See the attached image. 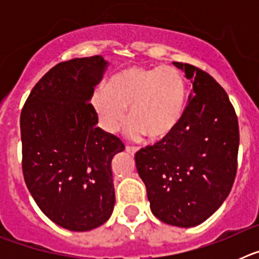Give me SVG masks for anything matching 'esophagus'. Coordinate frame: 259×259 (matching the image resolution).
I'll return each instance as SVG.
<instances>
[{
	"label": "esophagus",
	"instance_id": "1",
	"mask_svg": "<svg viewBox=\"0 0 259 259\" xmlns=\"http://www.w3.org/2000/svg\"><path fill=\"white\" fill-rule=\"evenodd\" d=\"M125 152L130 153V154H135L137 152V148H135V146H125Z\"/></svg>",
	"mask_w": 259,
	"mask_h": 259
}]
</instances>
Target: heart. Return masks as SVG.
Wrapping results in <instances>:
<instances>
[{"instance_id": "heart-1", "label": "heart", "mask_w": 259, "mask_h": 259, "mask_svg": "<svg viewBox=\"0 0 259 259\" xmlns=\"http://www.w3.org/2000/svg\"><path fill=\"white\" fill-rule=\"evenodd\" d=\"M93 110L105 131L114 134L124 122L130 107L131 123L127 134L132 139L148 135L163 140L175 132L188 104V85L179 70L127 66L110 77L106 85L93 91Z\"/></svg>"}]
</instances>
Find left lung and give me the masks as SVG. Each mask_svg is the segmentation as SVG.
I'll return each instance as SVG.
<instances>
[{
    "label": "left lung",
    "mask_w": 259,
    "mask_h": 259,
    "mask_svg": "<svg viewBox=\"0 0 259 259\" xmlns=\"http://www.w3.org/2000/svg\"><path fill=\"white\" fill-rule=\"evenodd\" d=\"M172 63L193 84L184 118L172 135L139 150L135 161L153 214L163 223L189 228L210 218L230 194L239 124L227 93L209 74Z\"/></svg>",
    "instance_id": "left-lung-1"
}]
</instances>
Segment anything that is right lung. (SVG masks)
Here are the masks:
<instances>
[{"label":"right lung","instance_id":"add662e5","mask_svg":"<svg viewBox=\"0 0 259 259\" xmlns=\"http://www.w3.org/2000/svg\"><path fill=\"white\" fill-rule=\"evenodd\" d=\"M107 66L101 56L58 63L20 114L27 188L50 221L75 232L100 227L115 205L111 162L124 145L96 125L89 104Z\"/></svg>","mask_w":259,"mask_h":259}]
</instances>
